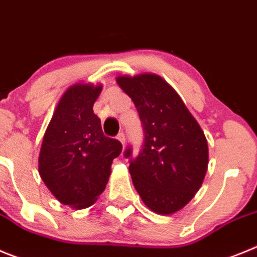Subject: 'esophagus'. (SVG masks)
I'll return each mask as SVG.
<instances>
[{"instance_id": "obj_1", "label": "esophagus", "mask_w": 257, "mask_h": 257, "mask_svg": "<svg viewBox=\"0 0 257 257\" xmlns=\"http://www.w3.org/2000/svg\"><path fill=\"white\" fill-rule=\"evenodd\" d=\"M117 141H119L121 145H125V136H124V133H119V136H117Z\"/></svg>"}]
</instances>
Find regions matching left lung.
<instances>
[{
	"label": "left lung",
	"instance_id": "left-lung-1",
	"mask_svg": "<svg viewBox=\"0 0 257 257\" xmlns=\"http://www.w3.org/2000/svg\"><path fill=\"white\" fill-rule=\"evenodd\" d=\"M145 129V146L129 173L145 205L159 215L183 209L202 186L209 165L205 133L172 85L154 73L117 75ZM128 149L125 156H131Z\"/></svg>",
	"mask_w": 257,
	"mask_h": 257
}]
</instances>
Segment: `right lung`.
Listing matches in <instances>:
<instances>
[{"instance_id": "right-lung-1", "label": "right lung", "mask_w": 257, "mask_h": 257, "mask_svg": "<svg viewBox=\"0 0 257 257\" xmlns=\"http://www.w3.org/2000/svg\"><path fill=\"white\" fill-rule=\"evenodd\" d=\"M101 83H74L60 97L42 140L38 172L62 205L87 209L105 191L111 164L123 150L103 136L93 105Z\"/></svg>"}]
</instances>
